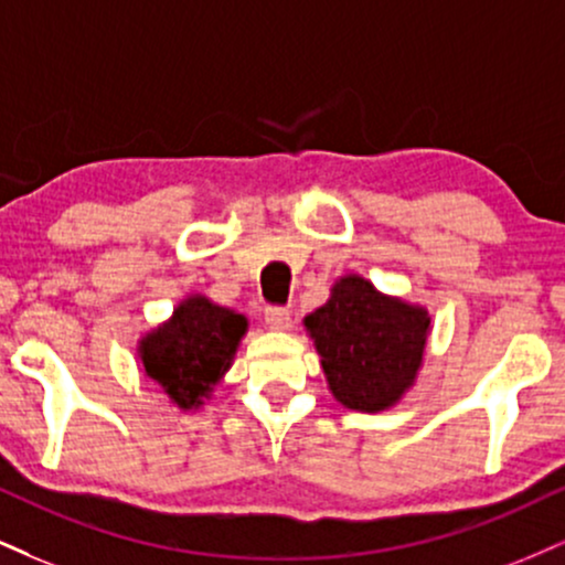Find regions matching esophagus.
<instances>
[{
    "mask_svg": "<svg viewBox=\"0 0 565 565\" xmlns=\"http://www.w3.org/2000/svg\"><path fill=\"white\" fill-rule=\"evenodd\" d=\"M265 326L274 331H287L291 326V316L287 308H278V305H270V308H265Z\"/></svg>",
    "mask_w": 565,
    "mask_h": 565,
    "instance_id": "esophagus-1",
    "label": "esophagus"
}]
</instances>
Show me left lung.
Listing matches in <instances>:
<instances>
[{
  "instance_id": "1",
  "label": "left lung",
  "mask_w": 565,
  "mask_h": 565,
  "mask_svg": "<svg viewBox=\"0 0 565 565\" xmlns=\"http://www.w3.org/2000/svg\"><path fill=\"white\" fill-rule=\"evenodd\" d=\"M326 382L350 411L397 405L424 363L431 318L420 305L382 295L369 278L342 276L323 308L305 318Z\"/></svg>"
}]
</instances>
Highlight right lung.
Listing matches in <instances>:
<instances>
[{
	"label": "right lung",
	"mask_w": 565,
	"mask_h": 565,
	"mask_svg": "<svg viewBox=\"0 0 565 565\" xmlns=\"http://www.w3.org/2000/svg\"><path fill=\"white\" fill-rule=\"evenodd\" d=\"M247 318L192 295L158 329L139 339L145 373L181 411H196L231 369Z\"/></svg>",
	"instance_id": "add662e5"
}]
</instances>
